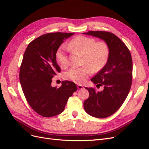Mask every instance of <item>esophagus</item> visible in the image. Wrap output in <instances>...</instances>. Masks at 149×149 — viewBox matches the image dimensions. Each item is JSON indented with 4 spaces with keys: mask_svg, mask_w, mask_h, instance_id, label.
I'll return each instance as SVG.
<instances>
[{
    "mask_svg": "<svg viewBox=\"0 0 149 149\" xmlns=\"http://www.w3.org/2000/svg\"><path fill=\"white\" fill-rule=\"evenodd\" d=\"M78 88L79 89H81L84 88V87H83V86H82V85L78 84Z\"/></svg>",
    "mask_w": 149,
    "mask_h": 149,
    "instance_id": "obj_1",
    "label": "esophagus"
}]
</instances>
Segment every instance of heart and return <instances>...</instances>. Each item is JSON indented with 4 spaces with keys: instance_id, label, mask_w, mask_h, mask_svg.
<instances>
[{
    "instance_id": "obj_1",
    "label": "heart",
    "mask_w": 149,
    "mask_h": 149,
    "mask_svg": "<svg viewBox=\"0 0 149 149\" xmlns=\"http://www.w3.org/2000/svg\"><path fill=\"white\" fill-rule=\"evenodd\" d=\"M70 50L78 52L83 55V64L81 68H73L65 73V78L76 83L81 84L86 81L88 76L94 71H99L105 66L109 60L110 49L104 41H97L94 38L78 35L72 39L67 45ZM56 61L63 68L69 65L66 48L63 46L56 53Z\"/></svg>"
}]
</instances>
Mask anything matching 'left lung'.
<instances>
[{
    "label": "left lung",
    "mask_w": 149,
    "mask_h": 149,
    "mask_svg": "<svg viewBox=\"0 0 149 149\" xmlns=\"http://www.w3.org/2000/svg\"><path fill=\"white\" fill-rule=\"evenodd\" d=\"M83 34L92 35L106 42L110 49L105 66L91 81L103 91L85 88L89 93L84 102L87 113L94 118H107L118 111L127 97L132 81V60L125 43L116 35L105 31H89Z\"/></svg>",
    "instance_id": "1"
}]
</instances>
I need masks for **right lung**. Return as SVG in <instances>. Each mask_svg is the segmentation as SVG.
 Here are the masks:
<instances>
[{
	"label": "right lung",
	"mask_w": 149,
	"mask_h": 149,
	"mask_svg": "<svg viewBox=\"0 0 149 149\" xmlns=\"http://www.w3.org/2000/svg\"><path fill=\"white\" fill-rule=\"evenodd\" d=\"M74 33H48L31 41L24 54L19 73L20 82L26 101L33 110L45 118L64 111L68 98L77 86L69 81L60 88L52 87V78L60 73L56 60L58 48Z\"/></svg>",
	"instance_id": "1"
}]
</instances>
